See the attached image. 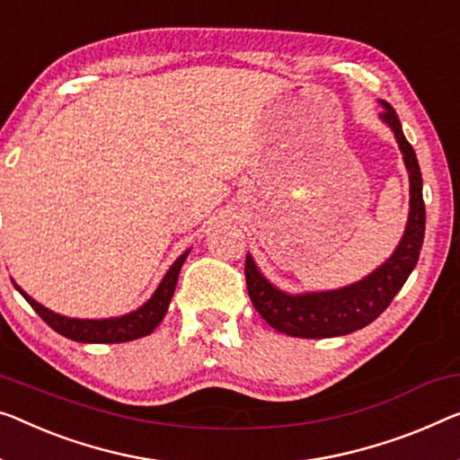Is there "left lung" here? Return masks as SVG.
Segmentation results:
<instances>
[{"label":"left lung","mask_w":460,"mask_h":460,"mask_svg":"<svg viewBox=\"0 0 460 460\" xmlns=\"http://www.w3.org/2000/svg\"><path fill=\"white\" fill-rule=\"evenodd\" d=\"M380 105L384 107L380 118L394 132L409 171V218L401 243L396 245L394 253L386 262L358 283L342 287V289L304 293V296H289L270 285L248 253L245 283H248L250 299L260 316L269 322L274 331L299 339H331L359 331L386 310L420 260L423 233H426V204H423L420 163H417L413 146L402 134L399 115L386 101H380Z\"/></svg>","instance_id":"1"}]
</instances>
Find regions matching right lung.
<instances>
[{"label": "right lung", "mask_w": 460, "mask_h": 460, "mask_svg": "<svg viewBox=\"0 0 460 460\" xmlns=\"http://www.w3.org/2000/svg\"><path fill=\"white\" fill-rule=\"evenodd\" d=\"M188 252H183L180 258L175 260L173 266L164 274L161 285L156 287L146 304L140 305L136 312H129L126 316L119 318H102V320H78V318H67L61 316V314H55L47 310L45 305H40L34 301L31 296L20 289V287L13 283V287L20 291L26 301H29L34 312L43 318L47 324H49L55 332H59L61 337L78 341V342H128L140 337H146L155 331L156 326L161 324V320L167 314V307L171 304V297H173L177 277H180V270L183 262H186Z\"/></svg>", "instance_id": "1"}]
</instances>
